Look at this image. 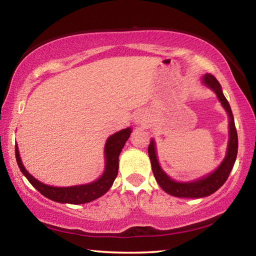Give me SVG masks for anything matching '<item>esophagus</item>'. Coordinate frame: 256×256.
<instances>
[{
    "instance_id": "obj_1",
    "label": "esophagus",
    "mask_w": 256,
    "mask_h": 256,
    "mask_svg": "<svg viewBox=\"0 0 256 256\" xmlns=\"http://www.w3.org/2000/svg\"><path fill=\"white\" fill-rule=\"evenodd\" d=\"M134 122H136V125H141V126H144L146 124V118L142 114H138L136 118H134Z\"/></svg>"
}]
</instances>
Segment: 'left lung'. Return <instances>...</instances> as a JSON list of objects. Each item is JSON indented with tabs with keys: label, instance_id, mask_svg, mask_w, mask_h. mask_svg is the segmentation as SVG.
I'll list each match as a JSON object with an SVG mask.
<instances>
[{
	"label": "left lung",
	"instance_id": "left-lung-1",
	"mask_svg": "<svg viewBox=\"0 0 256 256\" xmlns=\"http://www.w3.org/2000/svg\"><path fill=\"white\" fill-rule=\"evenodd\" d=\"M202 82L208 88H210L216 92V97H218L219 102H222V107L226 110L227 114L229 116V141H228V148L226 157L220 164V166L216 168L214 172L211 174L206 175L202 178L190 182V183H180L172 180L166 172H164L162 167L159 166L157 154H156V146L154 140H151L150 144L148 146V154L151 162V167H152V172L154 175V178L157 180L160 188H162L164 192L170 194L172 196L177 198H204L210 196V194L214 193L216 190H219L227 180L229 174L235 164V160L237 157V150H238V138H237V131L235 126V122H234V115L232 112L230 105H229L226 97L224 96L222 86L218 82L216 78L206 73L203 76Z\"/></svg>",
	"mask_w": 256,
	"mask_h": 256
}]
</instances>
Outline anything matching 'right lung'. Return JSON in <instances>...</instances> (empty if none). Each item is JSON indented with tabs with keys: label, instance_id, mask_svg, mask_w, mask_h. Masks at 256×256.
Returning a JSON list of instances; mask_svg holds the SVG:
<instances>
[{
	"label": "right lung",
	"instance_id": "add662e5",
	"mask_svg": "<svg viewBox=\"0 0 256 256\" xmlns=\"http://www.w3.org/2000/svg\"><path fill=\"white\" fill-rule=\"evenodd\" d=\"M131 128H124L122 131L116 132L107 138L105 144V170L100 178L92 182V183L84 185L71 186V188H54L42 182L37 180L32 175L26 170L22 162L20 159L18 146L16 144V159L22 174L26 176L30 184H32L38 192L46 196L50 200L60 203H70V204H84V203L92 202L96 198L104 196L108 190L112 188V183L118 174V157L122 151L125 142L131 136Z\"/></svg>",
	"mask_w": 256,
	"mask_h": 256
}]
</instances>
